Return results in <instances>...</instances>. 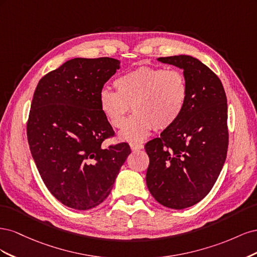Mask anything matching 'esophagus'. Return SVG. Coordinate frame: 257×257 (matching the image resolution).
<instances>
[{"label":"esophagus","instance_id":"esophagus-1","mask_svg":"<svg viewBox=\"0 0 257 257\" xmlns=\"http://www.w3.org/2000/svg\"><path fill=\"white\" fill-rule=\"evenodd\" d=\"M130 146H131V149L133 150V151H137V150H142V149H144V145H143V144L132 143Z\"/></svg>","mask_w":257,"mask_h":257}]
</instances>
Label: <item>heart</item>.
<instances>
[{
	"label": "heart",
	"mask_w": 257,
	"mask_h": 257,
	"mask_svg": "<svg viewBox=\"0 0 257 257\" xmlns=\"http://www.w3.org/2000/svg\"><path fill=\"white\" fill-rule=\"evenodd\" d=\"M116 91L99 92V108L113 127L123 125L132 108L134 113L120 132L123 141H143L151 131L166 130L180 118L188 100V82L175 68L142 66L124 73L114 80Z\"/></svg>",
	"instance_id": "obj_1"
}]
</instances>
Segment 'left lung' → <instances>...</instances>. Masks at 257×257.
Segmentation results:
<instances>
[{"label": "left lung", "mask_w": 257, "mask_h": 257, "mask_svg": "<svg viewBox=\"0 0 257 257\" xmlns=\"http://www.w3.org/2000/svg\"><path fill=\"white\" fill-rule=\"evenodd\" d=\"M183 69L188 100L173 126L145 145L150 163L146 182L161 205L184 209L211 191L228 148L227 98L211 69L190 56L159 58Z\"/></svg>", "instance_id": "1"}]
</instances>
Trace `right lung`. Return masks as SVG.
I'll return each instance as SVG.
<instances>
[{
    "mask_svg": "<svg viewBox=\"0 0 257 257\" xmlns=\"http://www.w3.org/2000/svg\"><path fill=\"white\" fill-rule=\"evenodd\" d=\"M119 67L118 60L107 57L72 59L35 89L27 123L30 150L45 185L69 208L103 203L131 153L126 143L102 147L114 132L98 95Z\"/></svg>",
    "mask_w": 257,
    "mask_h": 257,
    "instance_id": "add662e5",
    "label": "right lung"
}]
</instances>
